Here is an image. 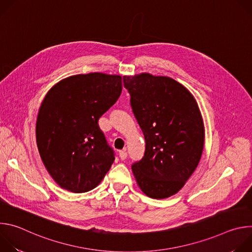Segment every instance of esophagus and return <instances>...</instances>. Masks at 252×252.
<instances>
[{
	"instance_id": "obj_1",
	"label": "esophagus",
	"mask_w": 252,
	"mask_h": 252,
	"mask_svg": "<svg viewBox=\"0 0 252 252\" xmlns=\"http://www.w3.org/2000/svg\"><path fill=\"white\" fill-rule=\"evenodd\" d=\"M119 155H120V158H121V159H126V157H127V153L126 152V150H124V151H120V153H119Z\"/></svg>"
}]
</instances>
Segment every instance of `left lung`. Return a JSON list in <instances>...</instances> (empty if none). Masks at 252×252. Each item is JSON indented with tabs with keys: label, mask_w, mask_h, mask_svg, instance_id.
Listing matches in <instances>:
<instances>
[{
	"label": "left lung",
	"mask_w": 252,
	"mask_h": 252,
	"mask_svg": "<svg viewBox=\"0 0 252 252\" xmlns=\"http://www.w3.org/2000/svg\"><path fill=\"white\" fill-rule=\"evenodd\" d=\"M124 86L146 139L145 157L131 166L136 184L152 198H167L184 188L202 155L205 134L198 104L168 77L125 76Z\"/></svg>",
	"instance_id": "obj_1"
}]
</instances>
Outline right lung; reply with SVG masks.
Segmentation results:
<instances>
[{"label": "right lung", "instance_id": "add662e5", "mask_svg": "<svg viewBox=\"0 0 252 252\" xmlns=\"http://www.w3.org/2000/svg\"><path fill=\"white\" fill-rule=\"evenodd\" d=\"M122 77L75 75L53 86L35 123L42 161L54 181L75 193L96 188L115 161L98 119L118 100Z\"/></svg>", "mask_w": 252, "mask_h": 252}]
</instances>
